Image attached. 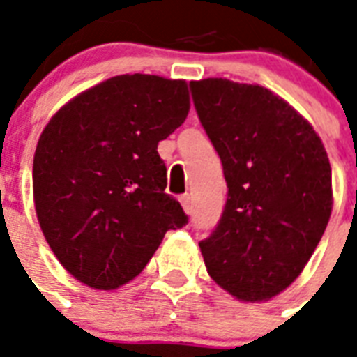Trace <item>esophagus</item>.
Returning a JSON list of instances; mask_svg holds the SVG:
<instances>
[{"mask_svg": "<svg viewBox=\"0 0 357 357\" xmlns=\"http://www.w3.org/2000/svg\"><path fill=\"white\" fill-rule=\"evenodd\" d=\"M179 202H181V206H183L185 213L189 215L190 209H192V202H190V196L189 195H183L181 198H179Z\"/></svg>", "mask_w": 357, "mask_h": 357, "instance_id": "34e87169", "label": "esophagus"}]
</instances>
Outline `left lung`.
<instances>
[{
	"instance_id": "left-lung-1",
	"label": "left lung",
	"mask_w": 357,
	"mask_h": 357,
	"mask_svg": "<svg viewBox=\"0 0 357 357\" xmlns=\"http://www.w3.org/2000/svg\"><path fill=\"white\" fill-rule=\"evenodd\" d=\"M190 91L228 183L222 217L200 243L207 272L238 300H268L300 276L328 226L326 150L265 86L209 77Z\"/></svg>"
}]
</instances>
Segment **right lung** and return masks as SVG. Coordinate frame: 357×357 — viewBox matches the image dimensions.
I'll return each instance as SVG.
<instances>
[{"mask_svg":"<svg viewBox=\"0 0 357 357\" xmlns=\"http://www.w3.org/2000/svg\"><path fill=\"white\" fill-rule=\"evenodd\" d=\"M189 89L159 75H116L81 92L42 131L33 196L42 234L66 271L94 289L133 280L168 229L189 217L165 192L157 144L185 122Z\"/></svg>","mask_w":357,"mask_h":357,"instance_id":"right-lung-1","label":"right lung"}]
</instances>
